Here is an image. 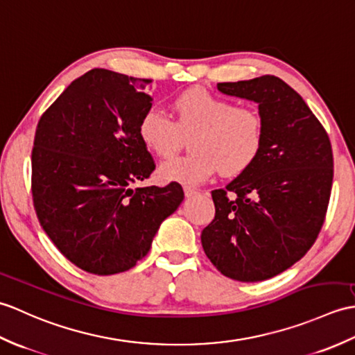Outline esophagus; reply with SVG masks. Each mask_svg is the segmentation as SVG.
Segmentation results:
<instances>
[{"label":"esophagus","instance_id":"esophagus-1","mask_svg":"<svg viewBox=\"0 0 355 355\" xmlns=\"http://www.w3.org/2000/svg\"><path fill=\"white\" fill-rule=\"evenodd\" d=\"M184 193L187 198H193V196L198 194V190L196 188H191V187H184Z\"/></svg>","mask_w":355,"mask_h":355}]
</instances>
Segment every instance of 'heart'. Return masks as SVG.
<instances>
[{
	"instance_id": "heart-1",
	"label": "heart",
	"mask_w": 355,
	"mask_h": 355,
	"mask_svg": "<svg viewBox=\"0 0 355 355\" xmlns=\"http://www.w3.org/2000/svg\"><path fill=\"white\" fill-rule=\"evenodd\" d=\"M173 120L161 109L148 107L138 121V137L159 157L175 153L190 135V155L164 162L161 178L168 182L199 185L214 173L235 178L249 170L264 143L263 116L254 107L194 86L171 101Z\"/></svg>"
}]
</instances>
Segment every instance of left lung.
Returning <instances> with one entry per match:
<instances>
[{
    "mask_svg": "<svg viewBox=\"0 0 355 355\" xmlns=\"http://www.w3.org/2000/svg\"><path fill=\"white\" fill-rule=\"evenodd\" d=\"M217 88L257 101L264 143L249 170L211 191L216 216L202 231V246L225 277L264 281L316 241L331 196L333 148L316 115L281 78L261 76Z\"/></svg>",
    "mask_w": 355,
    "mask_h": 355,
    "instance_id": "obj_1",
    "label": "left lung"
}]
</instances>
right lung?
Returning a JSON list of instances; mask_svg holds the SVG:
<instances>
[{
  "label": "right lung",
  "instance_id": "right-lung-1",
  "mask_svg": "<svg viewBox=\"0 0 355 355\" xmlns=\"http://www.w3.org/2000/svg\"><path fill=\"white\" fill-rule=\"evenodd\" d=\"M152 82L94 68L37 123L31 150L37 220L60 254L92 275L132 269L184 200L178 182L133 188L156 167L138 137L139 118L152 107Z\"/></svg>",
  "mask_w": 355,
  "mask_h": 355
}]
</instances>
